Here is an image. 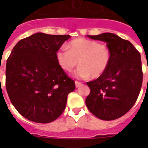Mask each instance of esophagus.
I'll list each match as a JSON object with an SVG mask.
<instances>
[{
	"label": "esophagus",
	"instance_id": "esophagus-1",
	"mask_svg": "<svg viewBox=\"0 0 148 148\" xmlns=\"http://www.w3.org/2000/svg\"><path fill=\"white\" fill-rule=\"evenodd\" d=\"M82 84L81 82H79V81H75V86H76V88H79L80 86Z\"/></svg>",
	"mask_w": 148,
	"mask_h": 148
}]
</instances>
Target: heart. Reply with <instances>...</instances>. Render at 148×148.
<instances>
[{"instance_id": "heart-1", "label": "heart", "mask_w": 148, "mask_h": 148, "mask_svg": "<svg viewBox=\"0 0 148 148\" xmlns=\"http://www.w3.org/2000/svg\"><path fill=\"white\" fill-rule=\"evenodd\" d=\"M58 65L64 71H72L78 64L75 76L81 79L97 78L108 69L111 59L110 48L105 45L85 38L71 40L67 47H61L55 53Z\"/></svg>"}]
</instances>
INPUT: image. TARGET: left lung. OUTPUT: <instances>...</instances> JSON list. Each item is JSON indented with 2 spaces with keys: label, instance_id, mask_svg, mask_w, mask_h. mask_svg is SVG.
<instances>
[{
  "label": "left lung",
  "instance_id": "8db88e82",
  "mask_svg": "<svg viewBox=\"0 0 148 148\" xmlns=\"http://www.w3.org/2000/svg\"><path fill=\"white\" fill-rule=\"evenodd\" d=\"M88 37L107 43L111 59L102 76L87 83L90 92L86 98V105L99 119H117L133 107L140 91L143 81L140 54L130 41L114 34Z\"/></svg>",
  "mask_w": 148,
  "mask_h": 148
}]
</instances>
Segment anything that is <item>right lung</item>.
Returning <instances> with one entry per match:
<instances>
[{"mask_svg": "<svg viewBox=\"0 0 148 148\" xmlns=\"http://www.w3.org/2000/svg\"><path fill=\"white\" fill-rule=\"evenodd\" d=\"M70 35L34 34L13 48L6 64V89L11 103L29 121L46 124L64 110L75 84L58 65L55 53Z\"/></svg>", "mask_w": 148, "mask_h": 148, "instance_id": "1", "label": "right lung"}]
</instances>
